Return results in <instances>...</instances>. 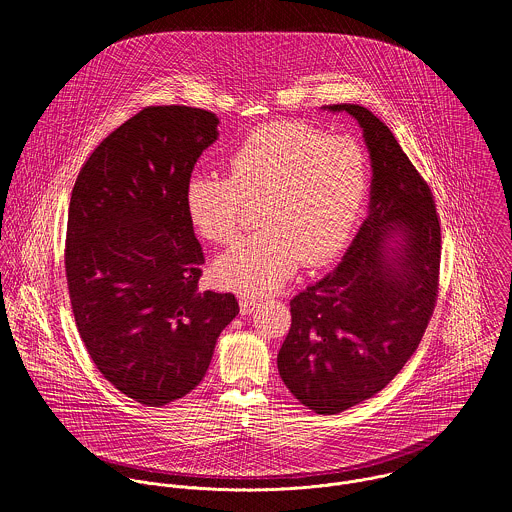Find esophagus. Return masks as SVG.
<instances>
[{
    "label": "esophagus",
    "instance_id": "34e87169",
    "mask_svg": "<svg viewBox=\"0 0 512 512\" xmlns=\"http://www.w3.org/2000/svg\"><path fill=\"white\" fill-rule=\"evenodd\" d=\"M256 305H258L256 299L242 297V299H240V313H242V315H250V313L256 309Z\"/></svg>",
    "mask_w": 512,
    "mask_h": 512
}]
</instances>
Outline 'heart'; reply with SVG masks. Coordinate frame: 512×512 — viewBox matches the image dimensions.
Wrapping results in <instances>:
<instances>
[{
	"label": "heart",
	"instance_id": "obj_1",
	"mask_svg": "<svg viewBox=\"0 0 512 512\" xmlns=\"http://www.w3.org/2000/svg\"><path fill=\"white\" fill-rule=\"evenodd\" d=\"M228 177L193 171L183 203L209 242L232 240L244 205H260V232L238 240L213 264L215 282L242 295L280 290L299 264L321 266L349 244L368 193L363 147L307 122H270L250 132L228 159Z\"/></svg>",
	"mask_w": 512,
	"mask_h": 512
}]
</instances>
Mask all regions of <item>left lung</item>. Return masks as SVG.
<instances>
[{
	"mask_svg": "<svg viewBox=\"0 0 512 512\" xmlns=\"http://www.w3.org/2000/svg\"><path fill=\"white\" fill-rule=\"evenodd\" d=\"M347 112L370 157L368 213L343 260L290 301L292 329L278 370L317 414H339L378 394L416 353L438 295V213L394 134L359 104Z\"/></svg>",
	"mask_w": 512,
	"mask_h": 512,
	"instance_id": "1",
	"label": "left lung"
}]
</instances>
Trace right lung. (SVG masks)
Here are the masks:
<instances>
[{
    "mask_svg": "<svg viewBox=\"0 0 512 512\" xmlns=\"http://www.w3.org/2000/svg\"><path fill=\"white\" fill-rule=\"evenodd\" d=\"M201 108L149 106L92 151L74 183L65 268L78 333L128 398L189 394L238 315L232 293L201 292L205 262L185 213V181L219 138Z\"/></svg>",
    "mask_w": 512,
    "mask_h": 512,
    "instance_id": "obj_1",
    "label": "right lung"
}]
</instances>
